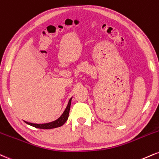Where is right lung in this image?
I'll return each mask as SVG.
<instances>
[{
    "instance_id": "1",
    "label": "right lung",
    "mask_w": 159,
    "mask_h": 159,
    "mask_svg": "<svg viewBox=\"0 0 159 159\" xmlns=\"http://www.w3.org/2000/svg\"><path fill=\"white\" fill-rule=\"evenodd\" d=\"M71 101H72V98L70 99L69 101V103L67 104V107L65 109L64 112H63V114L61 115V117L58 118L55 121L50 122V123H47V124H32V123H30V122L25 121V123H26L29 125H31L32 127H35V128H39V129H53V128H56V127H59L61 126H62L65 122L66 121V120L68 119L69 117V112H70V105H71Z\"/></svg>"
}]
</instances>
